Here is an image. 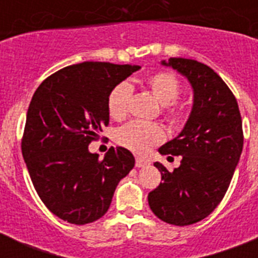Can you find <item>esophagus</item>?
<instances>
[{"label": "esophagus", "mask_w": 258, "mask_h": 258, "mask_svg": "<svg viewBox=\"0 0 258 258\" xmlns=\"http://www.w3.org/2000/svg\"><path fill=\"white\" fill-rule=\"evenodd\" d=\"M149 163H150V162L147 161V159H145V158L138 157L137 162H135V166H137V167H145V166H147Z\"/></svg>", "instance_id": "esophagus-1"}]
</instances>
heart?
Listing matches in <instances>:
<instances>
[{
    "label": "heart",
    "instance_id": "obj_1",
    "mask_svg": "<svg viewBox=\"0 0 258 258\" xmlns=\"http://www.w3.org/2000/svg\"><path fill=\"white\" fill-rule=\"evenodd\" d=\"M145 84L153 96L162 104V113L172 125H180L186 120L184 108L178 103L180 83L169 71H157L145 80ZM133 97V87L121 82L111 89L107 99L109 115L115 119H123L128 113ZM165 139V131L157 123L134 120L117 130L116 141L134 153L146 154Z\"/></svg>",
    "mask_w": 258,
    "mask_h": 258
}]
</instances>
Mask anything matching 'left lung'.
<instances>
[{
  "mask_svg": "<svg viewBox=\"0 0 258 258\" xmlns=\"http://www.w3.org/2000/svg\"><path fill=\"white\" fill-rule=\"evenodd\" d=\"M162 64L187 78L194 104L182 133L159 149L182 161L171 172L154 163L163 182L150 191L149 205L159 220L184 226L206 218L224 198L242 153V119L233 92L210 67L182 57Z\"/></svg>",
  "mask_w": 258,
  "mask_h": 258,
  "instance_id": "8db88e82",
  "label": "left lung"
}]
</instances>
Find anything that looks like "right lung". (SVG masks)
I'll list each match as a JSON object with an SVG mask.
<instances>
[{
    "label": "right lung",
    "mask_w": 258,
    "mask_h": 258,
    "mask_svg": "<svg viewBox=\"0 0 258 258\" xmlns=\"http://www.w3.org/2000/svg\"><path fill=\"white\" fill-rule=\"evenodd\" d=\"M139 68L100 61L66 67L48 76L30 100L22 157L44 205L70 224L104 216L117 183L135 165L127 149L111 147L99 159L88 146L108 125L111 89Z\"/></svg>",
    "instance_id": "1"
}]
</instances>
